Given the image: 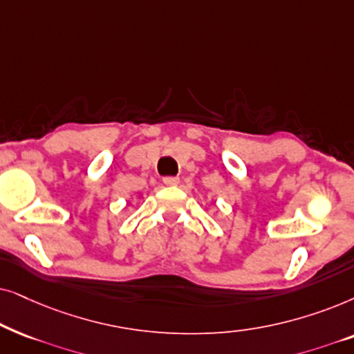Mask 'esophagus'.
Here are the masks:
<instances>
[{
	"label": "esophagus",
	"instance_id": "34e87169",
	"mask_svg": "<svg viewBox=\"0 0 354 354\" xmlns=\"http://www.w3.org/2000/svg\"><path fill=\"white\" fill-rule=\"evenodd\" d=\"M163 183L167 186H178V185H180V178H178V176H165Z\"/></svg>",
	"mask_w": 354,
	"mask_h": 354
}]
</instances>
